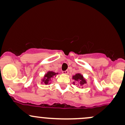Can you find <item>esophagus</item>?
I'll return each mask as SVG.
<instances>
[{"label":"esophagus","instance_id":"34e87169","mask_svg":"<svg viewBox=\"0 0 125 125\" xmlns=\"http://www.w3.org/2000/svg\"><path fill=\"white\" fill-rule=\"evenodd\" d=\"M62 72H63V73L66 74V75H67V74L69 73V71H68V70H66V71H63Z\"/></svg>","mask_w":125,"mask_h":125}]
</instances>
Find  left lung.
<instances>
[{"label":"left lung","instance_id":"8db88e82","mask_svg":"<svg viewBox=\"0 0 125 125\" xmlns=\"http://www.w3.org/2000/svg\"><path fill=\"white\" fill-rule=\"evenodd\" d=\"M73 79L76 81H77V83H79V85L81 86H83V85H84L85 83H86V81L83 77V76L82 75H81L80 73H76V75L73 76ZM73 83H75L73 82Z\"/></svg>","mask_w":125,"mask_h":125}]
</instances>
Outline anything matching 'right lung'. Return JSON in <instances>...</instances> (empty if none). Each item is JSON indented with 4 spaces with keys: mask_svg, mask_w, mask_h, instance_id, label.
<instances>
[{
    "mask_svg": "<svg viewBox=\"0 0 125 125\" xmlns=\"http://www.w3.org/2000/svg\"><path fill=\"white\" fill-rule=\"evenodd\" d=\"M56 74H57V73H56L55 72H52V71H49V72L44 75V77L42 79V82L46 85L49 84V83H50V81H51L52 78L54 77V76H56Z\"/></svg>",
    "mask_w": 125,
    "mask_h": 125,
    "instance_id": "1",
    "label": "right lung"
}]
</instances>
